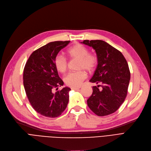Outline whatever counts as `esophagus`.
<instances>
[{
	"instance_id": "esophagus-1",
	"label": "esophagus",
	"mask_w": 151,
	"mask_h": 151,
	"mask_svg": "<svg viewBox=\"0 0 151 151\" xmlns=\"http://www.w3.org/2000/svg\"><path fill=\"white\" fill-rule=\"evenodd\" d=\"M81 88V87H71L72 90H79Z\"/></svg>"
}]
</instances>
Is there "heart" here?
<instances>
[{
    "label": "heart",
    "mask_w": 151,
    "mask_h": 151,
    "mask_svg": "<svg viewBox=\"0 0 151 151\" xmlns=\"http://www.w3.org/2000/svg\"><path fill=\"white\" fill-rule=\"evenodd\" d=\"M68 55L71 59L79 60L77 68L84 69L91 72L95 68L97 64V58L93 54L89 53L88 48L83 45L76 44L72 46L68 50ZM56 70L60 73L64 74L68 69V63L62 55H58L54 61ZM87 74L83 70L76 72H71L66 76L64 81L65 84L72 87L79 86L83 81L86 79Z\"/></svg>",
    "instance_id": "1"
}]
</instances>
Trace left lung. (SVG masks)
<instances>
[{
  "instance_id": "8db88e82",
  "label": "left lung",
  "mask_w": 151,
  "mask_h": 151,
  "mask_svg": "<svg viewBox=\"0 0 151 151\" xmlns=\"http://www.w3.org/2000/svg\"><path fill=\"white\" fill-rule=\"evenodd\" d=\"M81 43L92 47L97 56V67L90 82L101 83L92 87L93 92L87 105L99 116L113 113L127 95L130 81L128 63L121 52L104 41L84 40Z\"/></svg>"
}]
</instances>
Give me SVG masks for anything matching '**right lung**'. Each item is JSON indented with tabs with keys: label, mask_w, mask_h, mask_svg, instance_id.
Instances as JSON below:
<instances>
[{
	"label": "right lung",
	"mask_w": 151,
	"mask_h": 151,
	"mask_svg": "<svg viewBox=\"0 0 151 151\" xmlns=\"http://www.w3.org/2000/svg\"><path fill=\"white\" fill-rule=\"evenodd\" d=\"M70 41H53L35 50L29 57L23 70V86L30 104L41 115L56 118L65 110L70 88L64 87L54 61L58 52Z\"/></svg>",
	"instance_id": "add662e5"
}]
</instances>
